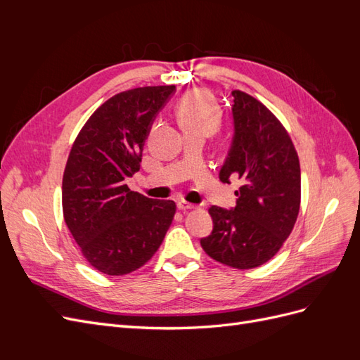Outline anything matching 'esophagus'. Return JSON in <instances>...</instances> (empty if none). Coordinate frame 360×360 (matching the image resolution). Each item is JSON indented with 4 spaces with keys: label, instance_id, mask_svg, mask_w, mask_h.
I'll return each instance as SVG.
<instances>
[{
    "label": "esophagus",
    "instance_id": "1",
    "mask_svg": "<svg viewBox=\"0 0 360 360\" xmlns=\"http://www.w3.org/2000/svg\"><path fill=\"white\" fill-rule=\"evenodd\" d=\"M193 207H195L193 204H189V202H186V201H179V202H177V209H179V210H181V212L192 210Z\"/></svg>",
    "mask_w": 360,
    "mask_h": 360
}]
</instances>
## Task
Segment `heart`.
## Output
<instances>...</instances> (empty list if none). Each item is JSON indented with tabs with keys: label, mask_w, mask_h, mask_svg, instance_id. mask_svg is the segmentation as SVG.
Segmentation results:
<instances>
[{
	"label": "heart",
	"mask_w": 360,
	"mask_h": 360,
	"mask_svg": "<svg viewBox=\"0 0 360 360\" xmlns=\"http://www.w3.org/2000/svg\"><path fill=\"white\" fill-rule=\"evenodd\" d=\"M177 117L184 132L214 134L222 123V111L210 94L195 90L183 96L177 105Z\"/></svg>",
	"instance_id": "1"
}]
</instances>
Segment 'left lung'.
Masks as SVG:
<instances>
[{"label": "left lung", "mask_w": 360, "mask_h": 360, "mask_svg": "<svg viewBox=\"0 0 360 360\" xmlns=\"http://www.w3.org/2000/svg\"><path fill=\"white\" fill-rule=\"evenodd\" d=\"M231 94L234 135L219 179L240 180V188L234 192L236 207H210L213 231L201 238V246L222 264L254 269L278 252L296 224L300 165L279 120L252 96Z\"/></svg>", "instance_id": "left-lung-1"}]
</instances>
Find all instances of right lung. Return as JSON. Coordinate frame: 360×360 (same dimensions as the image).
<instances>
[{"label": "right lung", "instance_id": "add662e5", "mask_svg": "<svg viewBox=\"0 0 360 360\" xmlns=\"http://www.w3.org/2000/svg\"><path fill=\"white\" fill-rule=\"evenodd\" d=\"M174 85L141 86L101 105L76 136L63 176V213L89 263L105 275L144 266L163 242L176 202L147 198L126 180Z\"/></svg>", "mask_w": 360, "mask_h": 360}]
</instances>
